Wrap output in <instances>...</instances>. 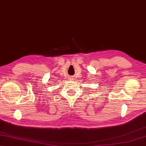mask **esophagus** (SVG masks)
Listing matches in <instances>:
<instances>
[{
  "mask_svg": "<svg viewBox=\"0 0 146 146\" xmlns=\"http://www.w3.org/2000/svg\"><path fill=\"white\" fill-rule=\"evenodd\" d=\"M69 78V80H71H71H73L74 79H75V78H74L73 76H69V78Z\"/></svg>",
  "mask_w": 146,
  "mask_h": 146,
  "instance_id": "34e87169",
  "label": "esophagus"
}]
</instances>
